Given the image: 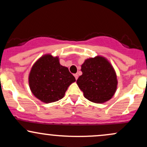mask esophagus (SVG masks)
<instances>
[{
  "label": "esophagus",
  "mask_w": 147,
  "mask_h": 147,
  "mask_svg": "<svg viewBox=\"0 0 147 147\" xmlns=\"http://www.w3.org/2000/svg\"><path fill=\"white\" fill-rule=\"evenodd\" d=\"M74 76H75V77L76 79H78V75H77V74H75V75H74Z\"/></svg>",
  "instance_id": "34e87169"
}]
</instances>
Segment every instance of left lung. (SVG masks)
<instances>
[{"label": "left lung", "instance_id": "8db88e82", "mask_svg": "<svg viewBox=\"0 0 147 147\" xmlns=\"http://www.w3.org/2000/svg\"><path fill=\"white\" fill-rule=\"evenodd\" d=\"M82 75L77 80L84 97L102 104L111 99L117 89V76L111 63L102 57L88 59L82 65Z\"/></svg>", "mask_w": 147, "mask_h": 147}]
</instances>
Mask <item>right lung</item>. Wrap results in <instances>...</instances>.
I'll list each match as a JSON object with an SVG mask.
<instances>
[{"instance_id": "add662e5", "label": "right lung", "mask_w": 147, "mask_h": 147, "mask_svg": "<svg viewBox=\"0 0 147 147\" xmlns=\"http://www.w3.org/2000/svg\"><path fill=\"white\" fill-rule=\"evenodd\" d=\"M75 78L68 68L62 66L58 57L47 55L40 58L32 68L29 85L33 95L45 103L63 97L68 87Z\"/></svg>"}]
</instances>
